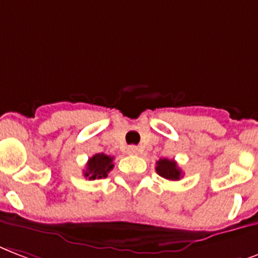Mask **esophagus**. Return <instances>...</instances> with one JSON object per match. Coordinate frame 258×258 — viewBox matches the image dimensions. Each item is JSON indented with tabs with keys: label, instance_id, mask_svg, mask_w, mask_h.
<instances>
[{
	"label": "esophagus",
	"instance_id": "obj_1",
	"mask_svg": "<svg viewBox=\"0 0 258 258\" xmlns=\"http://www.w3.org/2000/svg\"><path fill=\"white\" fill-rule=\"evenodd\" d=\"M140 152L139 147H136V145H131V147H127V153H131V155H137Z\"/></svg>",
	"mask_w": 258,
	"mask_h": 258
}]
</instances>
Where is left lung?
I'll use <instances>...</instances> for the list:
<instances>
[{
    "label": "left lung",
    "mask_w": 258,
    "mask_h": 258,
    "mask_svg": "<svg viewBox=\"0 0 258 258\" xmlns=\"http://www.w3.org/2000/svg\"><path fill=\"white\" fill-rule=\"evenodd\" d=\"M156 172L167 180H180L181 169L177 167L176 161L169 159H160L156 163Z\"/></svg>",
    "instance_id": "1"
}]
</instances>
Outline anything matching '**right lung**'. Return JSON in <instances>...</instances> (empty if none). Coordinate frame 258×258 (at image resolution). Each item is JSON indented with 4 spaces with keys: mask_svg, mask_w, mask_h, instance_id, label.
Returning a JSON list of instances; mask_svg holds the SVG:
<instances>
[{
    "mask_svg": "<svg viewBox=\"0 0 258 258\" xmlns=\"http://www.w3.org/2000/svg\"><path fill=\"white\" fill-rule=\"evenodd\" d=\"M113 157L107 156L105 153H97L93 157H90L87 161V168L83 171L85 177L89 180H95V179H102L106 177L107 173L113 169Z\"/></svg>",
    "mask_w": 258,
    "mask_h": 258,
    "instance_id": "1",
    "label": "right lung"
}]
</instances>
